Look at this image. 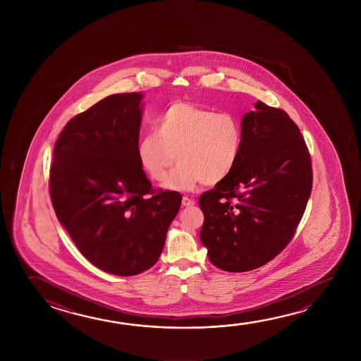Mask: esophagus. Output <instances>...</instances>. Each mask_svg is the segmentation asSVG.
Returning <instances> with one entry per match:
<instances>
[{"instance_id": "1", "label": "esophagus", "mask_w": 361, "mask_h": 361, "mask_svg": "<svg viewBox=\"0 0 361 361\" xmlns=\"http://www.w3.org/2000/svg\"><path fill=\"white\" fill-rule=\"evenodd\" d=\"M192 205H195V200H194V199H190L188 196H183V207H192Z\"/></svg>"}]
</instances>
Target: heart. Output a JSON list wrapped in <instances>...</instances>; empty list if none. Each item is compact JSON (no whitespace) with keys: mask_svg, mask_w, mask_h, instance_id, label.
<instances>
[{"mask_svg":"<svg viewBox=\"0 0 361 361\" xmlns=\"http://www.w3.org/2000/svg\"><path fill=\"white\" fill-rule=\"evenodd\" d=\"M156 132L140 140L137 156L154 181H164L176 161L180 165L166 183L171 190L194 189L223 181L237 165L242 148V128L234 116L216 113L188 102L166 108L156 122Z\"/></svg>","mask_w":361,"mask_h":361,"instance_id":"obj_1","label":"heart"}]
</instances>
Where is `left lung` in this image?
Listing matches in <instances>:
<instances>
[{
	"mask_svg": "<svg viewBox=\"0 0 361 361\" xmlns=\"http://www.w3.org/2000/svg\"><path fill=\"white\" fill-rule=\"evenodd\" d=\"M312 190V162L298 126L258 101L242 121V148L228 178L199 197L200 239L214 266L248 272L295 235Z\"/></svg>",
	"mask_w": 361,
	"mask_h": 361,
	"instance_id": "1",
	"label": "left lung"
}]
</instances>
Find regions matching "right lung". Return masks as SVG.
<instances>
[{"mask_svg": "<svg viewBox=\"0 0 361 361\" xmlns=\"http://www.w3.org/2000/svg\"><path fill=\"white\" fill-rule=\"evenodd\" d=\"M140 93L112 94L66 123L54 146L49 192L79 252L102 271L135 276L160 258L183 195L154 189L137 156Z\"/></svg>", "mask_w": 361, "mask_h": 361, "instance_id": "obj_1", "label": "right lung"}]
</instances>
